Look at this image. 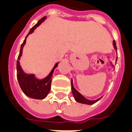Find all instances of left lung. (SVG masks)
<instances>
[{
  "label": "left lung",
  "mask_w": 132,
  "mask_h": 132,
  "mask_svg": "<svg viewBox=\"0 0 132 132\" xmlns=\"http://www.w3.org/2000/svg\"><path fill=\"white\" fill-rule=\"evenodd\" d=\"M113 46H114V49L117 50V47H116V41L115 40H113ZM117 59H118V57L116 58V61H117ZM71 89H72V93H73V97L75 98V100L76 101H78L79 103H84V104H88V105H92V104H94V103H95L96 102L98 101V100H100L101 98H98V99H96V100H93V101H92V100H89V99H87L85 97H84L82 94H81L79 92L76 90V89L74 88L73 85V80H71Z\"/></svg>",
  "instance_id": "left-lung-1"
}]
</instances>
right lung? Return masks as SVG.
Returning <instances> with one entry per match:
<instances>
[{
  "label": "right lung",
  "instance_id": "right-lung-1",
  "mask_svg": "<svg viewBox=\"0 0 132 132\" xmlns=\"http://www.w3.org/2000/svg\"><path fill=\"white\" fill-rule=\"evenodd\" d=\"M45 19H46V16L43 17L42 19H40L38 21V23L35 26L31 28L28 35L24 39L23 43L21 44L19 56H18V60L16 61V77H17V80H18L21 90L23 91V92L26 96H28L30 98H36V99H43L47 96V94L51 89L52 76L53 74L54 69L58 66L59 63H56L54 65L51 72L46 78L42 79V80H39V79L36 78L34 74H26L24 73L20 66L19 59L22 54L23 47L26 43V38L28 37L29 34H32L34 30L38 26H40L45 21Z\"/></svg>",
  "mask_w": 132,
  "mask_h": 132
}]
</instances>
